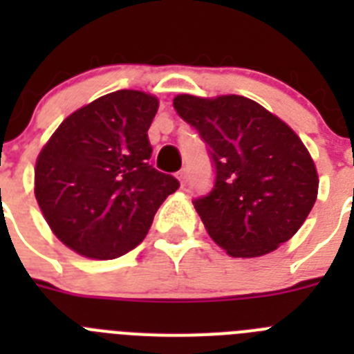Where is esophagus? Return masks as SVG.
I'll use <instances>...</instances> for the list:
<instances>
[{
    "label": "esophagus",
    "mask_w": 354,
    "mask_h": 354,
    "mask_svg": "<svg viewBox=\"0 0 354 354\" xmlns=\"http://www.w3.org/2000/svg\"><path fill=\"white\" fill-rule=\"evenodd\" d=\"M177 179L180 180V184H183V186H186V180H187V170H186V168H183L180 171H177Z\"/></svg>",
    "instance_id": "34e87169"
}]
</instances>
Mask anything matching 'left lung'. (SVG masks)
I'll return each instance as SVG.
<instances>
[{
  "instance_id": "obj_1",
  "label": "left lung",
  "mask_w": 354,
  "mask_h": 354,
  "mask_svg": "<svg viewBox=\"0 0 354 354\" xmlns=\"http://www.w3.org/2000/svg\"><path fill=\"white\" fill-rule=\"evenodd\" d=\"M174 108L198 131L214 167L211 193L193 200L230 257H261L298 232L317 198V170L299 136L243 95L180 93Z\"/></svg>"
}]
</instances>
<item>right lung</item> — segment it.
<instances>
[{
	"label": "right lung",
	"mask_w": 354,
	"mask_h": 354,
	"mask_svg": "<svg viewBox=\"0 0 354 354\" xmlns=\"http://www.w3.org/2000/svg\"><path fill=\"white\" fill-rule=\"evenodd\" d=\"M158 108L150 93L111 92L68 115L40 150L35 198L55 236L80 255L108 261L136 248L179 189L149 162Z\"/></svg>",
	"instance_id": "add662e5"
}]
</instances>
